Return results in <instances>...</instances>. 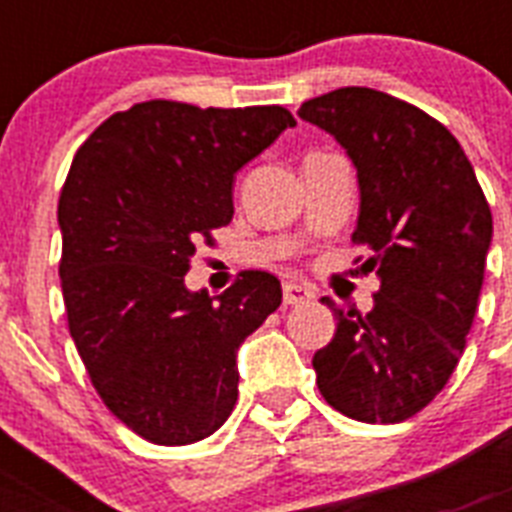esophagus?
I'll use <instances>...</instances> for the list:
<instances>
[{
  "mask_svg": "<svg viewBox=\"0 0 512 512\" xmlns=\"http://www.w3.org/2000/svg\"><path fill=\"white\" fill-rule=\"evenodd\" d=\"M315 297L307 284H297V282H284V305H305Z\"/></svg>",
  "mask_w": 512,
  "mask_h": 512,
  "instance_id": "obj_1",
  "label": "esophagus"
}]
</instances>
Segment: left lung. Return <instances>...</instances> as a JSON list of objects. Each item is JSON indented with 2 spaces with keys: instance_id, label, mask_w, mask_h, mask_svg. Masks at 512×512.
Instances as JSON below:
<instances>
[{
  "instance_id": "obj_1",
  "label": "left lung",
  "mask_w": 512,
  "mask_h": 512,
  "mask_svg": "<svg viewBox=\"0 0 512 512\" xmlns=\"http://www.w3.org/2000/svg\"><path fill=\"white\" fill-rule=\"evenodd\" d=\"M297 115L346 148L359 176L351 241L372 251L379 292L366 315L336 312L312 356L330 408L361 423H402L459 364L477 312L492 212L459 140L415 104L366 87L307 99Z\"/></svg>"
}]
</instances>
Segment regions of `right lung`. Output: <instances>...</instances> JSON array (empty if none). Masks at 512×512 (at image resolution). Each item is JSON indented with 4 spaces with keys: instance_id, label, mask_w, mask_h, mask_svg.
Segmentation results:
<instances>
[{
    "instance_id": "right-lung-1",
    "label": "right lung",
    "mask_w": 512,
    "mask_h": 512,
    "mask_svg": "<svg viewBox=\"0 0 512 512\" xmlns=\"http://www.w3.org/2000/svg\"><path fill=\"white\" fill-rule=\"evenodd\" d=\"M295 125L279 104L151 99L107 117L76 151L58 200L69 330L97 395L146 441L187 446L233 413L235 354L282 305V284L241 271L210 297L184 274L233 220L235 174Z\"/></svg>"
}]
</instances>
